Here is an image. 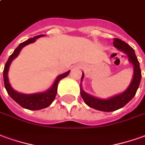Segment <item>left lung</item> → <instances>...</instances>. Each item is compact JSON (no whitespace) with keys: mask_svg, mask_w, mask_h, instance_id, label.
Masks as SVG:
<instances>
[{"mask_svg":"<svg viewBox=\"0 0 145 145\" xmlns=\"http://www.w3.org/2000/svg\"><path fill=\"white\" fill-rule=\"evenodd\" d=\"M113 44L115 48L125 52V54L128 56L129 61L132 63V64L133 65V70H134L133 72L134 73H133V78L130 86L122 94H119L118 96H115L108 100H101L93 96H90L86 93H85L82 89H81V91H80L83 101H85V103L89 107L94 108L98 111H107V112L116 111L119 108L124 107L126 104H128L129 101L132 100L133 97L135 96L137 90L139 87L140 79H141V71L140 68L139 61L137 58L133 48L130 47L127 43H125V41H122L121 39H118V38L114 39ZM83 77H84V74H82V79L83 78Z\"/></svg>","mask_w":145,"mask_h":145,"instance_id":"1","label":"left lung"}]
</instances>
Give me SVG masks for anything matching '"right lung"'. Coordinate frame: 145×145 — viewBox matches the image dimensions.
I'll list each match as a JSON object with an SVG mask.
<instances>
[{
  "label": "right lung",
  "mask_w": 145,
  "mask_h": 145,
  "mask_svg": "<svg viewBox=\"0 0 145 145\" xmlns=\"http://www.w3.org/2000/svg\"><path fill=\"white\" fill-rule=\"evenodd\" d=\"M43 35H37L34 37H31L30 39H28L26 41H24L17 47L15 49V51L12 55L9 56L8 61L6 62L3 71V77H4V83H5V87L6 90L8 92V93L10 97L12 98L14 101H16L17 104H19L23 108L29 110H41L43 108H45L48 107L50 104L52 103V101H54L56 93H57V86H58V83L60 80L65 78L69 74L70 71L67 72L62 74L60 75L57 77V78L55 81V82L53 84V86L46 92L41 93H35V94H22L20 93H17L15 90L13 89L9 84L8 78V71L9 66L10 63L12 61L13 59H15L19 55L20 50L27 44H29L30 43H33L34 41H36V39L39 37H42Z\"/></svg>",
  "instance_id": "obj_1"
}]
</instances>
